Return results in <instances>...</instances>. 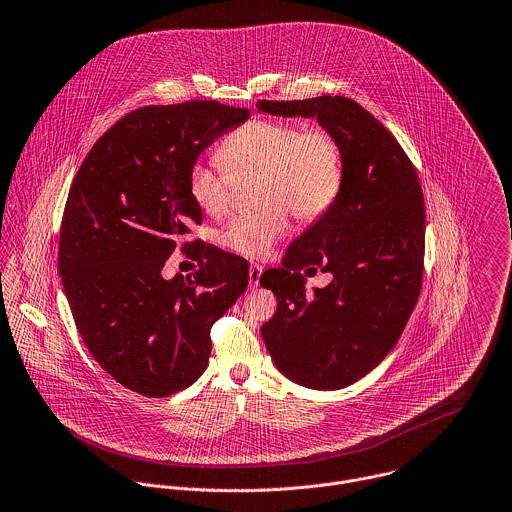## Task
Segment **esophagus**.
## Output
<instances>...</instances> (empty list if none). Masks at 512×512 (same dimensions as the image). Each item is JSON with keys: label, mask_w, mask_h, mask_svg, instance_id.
Listing matches in <instances>:
<instances>
[{"label": "esophagus", "mask_w": 512, "mask_h": 512, "mask_svg": "<svg viewBox=\"0 0 512 512\" xmlns=\"http://www.w3.org/2000/svg\"><path fill=\"white\" fill-rule=\"evenodd\" d=\"M261 275H263V267L257 265V263H253V265L249 267V287H253V289L259 287Z\"/></svg>", "instance_id": "obj_1"}]
</instances>
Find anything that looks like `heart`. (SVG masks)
Wrapping results in <instances>:
<instances>
[{
    "label": "heart",
    "instance_id": "1",
    "mask_svg": "<svg viewBox=\"0 0 512 512\" xmlns=\"http://www.w3.org/2000/svg\"><path fill=\"white\" fill-rule=\"evenodd\" d=\"M221 165L195 163L187 175L191 201L207 215H223L237 183L255 185V213L233 217L219 243L239 255L265 257L289 231V211L299 221L323 217L343 187V153L325 129L301 123L253 119L217 149Z\"/></svg>",
    "mask_w": 512,
    "mask_h": 512
}]
</instances>
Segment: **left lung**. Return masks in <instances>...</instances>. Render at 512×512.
Returning a JSON list of instances; mask_svg holds the SVG:
<instances>
[{
  "label": "left lung",
  "mask_w": 512,
  "mask_h": 512,
  "mask_svg": "<svg viewBox=\"0 0 512 512\" xmlns=\"http://www.w3.org/2000/svg\"><path fill=\"white\" fill-rule=\"evenodd\" d=\"M279 117H307L343 153V187L333 207L261 275L277 311L261 327L275 367L317 391L353 385L399 341L421 293L425 203L417 171L397 139L357 101L321 95L257 101ZM321 266L334 279L311 294L298 273Z\"/></svg>",
  "instance_id": "1"
}]
</instances>
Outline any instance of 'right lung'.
<instances>
[{
  "label": "right lung",
  "mask_w": 512,
  "mask_h": 512,
  "mask_svg": "<svg viewBox=\"0 0 512 512\" xmlns=\"http://www.w3.org/2000/svg\"><path fill=\"white\" fill-rule=\"evenodd\" d=\"M251 117L219 101L147 105L127 113L83 159L63 211L59 277L75 327L123 387L167 397L193 385L211 355L213 323L245 293L249 263L187 241L193 277L161 269L203 221L187 175L225 131Z\"/></svg>",
  "instance_id": "obj_1"
}]
</instances>
